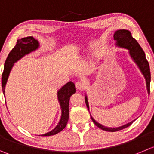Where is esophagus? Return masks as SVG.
I'll list each match as a JSON object with an SVG mask.
<instances>
[{"instance_id":"esophagus-1","label":"esophagus","mask_w":154,"mask_h":154,"mask_svg":"<svg viewBox=\"0 0 154 154\" xmlns=\"http://www.w3.org/2000/svg\"><path fill=\"white\" fill-rule=\"evenodd\" d=\"M75 86L78 90H82L85 88V83L83 82H77L75 83Z\"/></svg>"}]
</instances>
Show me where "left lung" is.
Returning a JSON list of instances; mask_svg holds the SVG:
<instances>
[{
	"label": "left lung",
	"instance_id": "obj_1",
	"mask_svg": "<svg viewBox=\"0 0 154 154\" xmlns=\"http://www.w3.org/2000/svg\"><path fill=\"white\" fill-rule=\"evenodd\" d=\"M114 41H115L116 45L122 48H125L129 51V54L131 57L132 58L133 60L134 61L137 66L139 67L140 70L141 71L142 74L144 75V78L146 80V84H147V89L148 94H150V66H149L148 61L147 60L145 57V54H144V51L141 48V47L139 45L137 41L131 36V32L125 29H120V30H117L115 32V34L113 35ZM85 103L87 106L88 109L89 110V105L88 102L87 97L85 96ZM92 121L98 127V128H101L102 130H104L106 131H117L119 130H122L123 128H127L129 125H131L133 123L134 121L128 122L126 125H124L122 126L118 127V128H107L101 124L98 123L96 122L91 116Z\"/></svg>",
	"mask_w": 154,
	"mask_h": 154
}]
</instances>
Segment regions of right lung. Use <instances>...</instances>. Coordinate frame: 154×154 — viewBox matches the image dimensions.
<instances>
[{
  "label": "right lung",
  "mask_w": 154,
  "mask_h": 154,
  "mask_svg": "<svg viewBox=\"0 0 154 154\" xmlns=\"http://www.w3.org/2000/svg\"><path fill=\"white\" fill-rule=\"evenodd\" d=\"M38 42L32 36L17 40L15 47L8 54V57H7L5 63H4V69L2 74V79H1L2 90L4 94L5 93V86L7 84V79H8L9 75H10V70L12 69V67L14 66V64L17 60L21 59L23 57H24L26 54L35 51L37 48H38ZM75 86L74 83L72 82H69L58 91L57 97L60 104L61 110H62L60 120L58 125L52 131L45 134H42V136L54 135L65 128L69 120V103L70 97L73 94L75 93Z\"/></svg>",
  "instance_id": "1"
}]
</instances>
